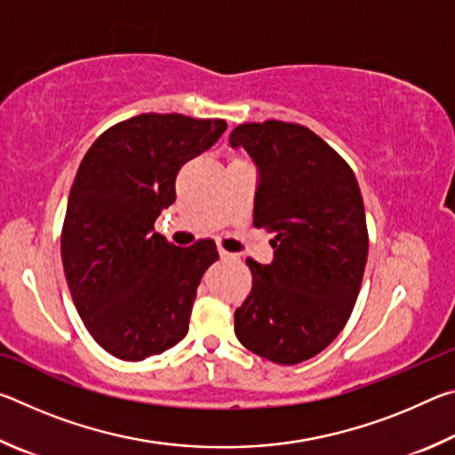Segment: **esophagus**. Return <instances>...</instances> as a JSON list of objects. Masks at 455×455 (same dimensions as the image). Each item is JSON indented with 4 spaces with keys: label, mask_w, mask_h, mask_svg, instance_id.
I'll use <instances>...</instances> for the list:
<instances>
[{
    "label": "esophagus",
    "mask_w": 455,
    "mask_h": 455,
    "mask_svg": "<svg viewBox=\"0 0 455 455\" xmlns=\"http://www.w3.org/2000/svg\"><path fill=\"white\" fill-rule=\"evenodd\" d=\"M219 255H220L222 260H236V259H238V255H235V252H228V251H225V249H220Z\"/></svg>",
    "instance_id": "esophagus-1"
}]
</instances>
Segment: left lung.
Here are the masks:
<instances>
[{
    "instance_id": "left-lung-1",
    "label": "left lung",
    "mask_w": 455,
    "mask_h": 455,
    "mask_svg": "<svg viewBox=\"0 0 455 455\" xmlns=\"http://www.w3.org/2000/svg\"><path fill=\"white\" fill-rule=\"evenodd\" d=\"M259 168L252 225L273 233L271 265L246 259L252 289L235 311L246 349L279 365L317 355L341 333L367 263L363 198L349 164L313 130L292 122L236 126Z\"/></svg>"
}]
</instances>
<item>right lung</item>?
<instances>
[{"mask_svg":"<svg viewBox=\"0 0 455 455\" xmlns=\"http://www.w3.org/2000/svg\"><path fill=\"white\" fill-rule=\"evenodd\" d=\"M225 120L140 114L108 128L80 163L61 228V263L84 325L100 347L142 361L188 333L192 303L217 244L174 246L154 233L176 200V174L209 150Z\"/></svg>","mask_w":455,"mask_h":455,"instance_id":"1","label":"right lung"}]
</instances>
